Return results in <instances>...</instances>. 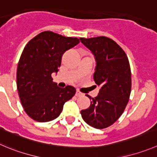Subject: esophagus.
I'll return each instance as SVG.
<instances>
[{
    "instance_id": "esophagus-1",
    "label": "esophagus",
    "mask_w": 157,
    "mask_h": 157,
    "mask_svg": "<svg viewBox=\"0 0 157 157\" xmlns=\"http://www.w3.org/2000/svg\"><path fill=\"white\" fill-rule=\"evenodd\" d=\"M83 94L81 93V92L80 91V90H77L76 91V96L77 97H80V96H83Z\"/></svg>"
}]
</instances>
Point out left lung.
Masks as SVG:
<instances>
[{"mask_svg":"<svg viewBox=\"0 0 157 157\" xmlns=\"http://www.w3.org/2000/svg\"><path fill=\"white\" fill-rule=\"evenodd\" d=\"M80 40L94 55V80L100 87L95 98L87 94L90 105L80 114L89 125L101 129L114 124L128 104L132 87L129 62L124 50L112 39L98 36Z\"/></svg>","mask_w":157,"mask_h":157,"instance_id":"obj_1","label":"left lung"}]
</instances>
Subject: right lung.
<instances>
[{"label": "right lung", "mask_w": 157, "mask_h": 157, "mask_svg": "<svg viewBox=\"0 0 157 157\" xmlns=\"http://www.w3.org/2000/svg\"><path fill=\"white\" fill-rule=\"evenodd\" d=\"M79 42L77 38L45 31L24 48L17 64V88L25 112L35 121L45 122L56 118L65 102L75 94L72 86L57 87L52 74L58 72L63 54Z\"/></svg>", "instance_id": "obj_1"}]
</instances>
